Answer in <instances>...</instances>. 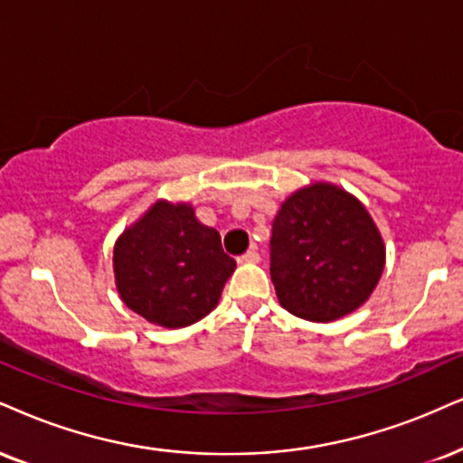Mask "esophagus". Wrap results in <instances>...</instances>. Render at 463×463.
<instances>
[{"mask_svg":"<svg viewBox=\"0 0 463 463\" xmlns=\"http://www.w3.org/2000/svg\"><path fill=\"white\" fill-rule=\"evenodd\" d=\"M238 261H241V264H255V261H260V253L255 249H249L247 253L238 258Z\"/></svg>","mask_w":463,"mask_h":463,"instance_id":"obj_1","label":"esophagus"}]
</instances>
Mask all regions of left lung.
<instances>
[{
    "mask_svg": "<svg viewBox=\"0 0 463 463\" xmlns=\"http://www.w3.org/2000/svg\"><path fill=\"white\" fill-rule=\"evenodd\" d=\"M384 258L367 208L328 182L292 193L272 222L270 277L279 302L309 322H333L364 305Z\"/></svg>",
    "mask_w": 463,
    "mask_h": 463,
    "instance_id": "left-lung-1",
    "label": "left lung"
}]
</instances>
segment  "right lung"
Listing matches in <instances>:
<instances>
[{"label":"right lung","mask_w":463,"mask_h":463,"mask_svg":"<svg viewBox=\"0 0 463 463\" xmlns=\"http://www.w3.org/2000/svg\"><path fill=\"white\" fill-rule=\"evenodd\" d=\"M233 270L219 232L202 225L188 203L161 199L113 247L119 298L163 328H184L208 316Z\"/></svg>","instance_id":"add662e5"}]
</instances>
